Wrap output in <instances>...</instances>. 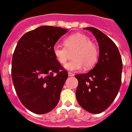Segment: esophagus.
<instances>
[{
  "label": "esophagus",
  "mask_w": 132,
  "mask_h": 132,
  "mask_svg": "<svg viewBox=\"0 0 132 132\" xmlns=\"http://www.w3.org/2000/svg\"><path fill=\"white\" fill-rule=\"evenodd\" d=\"M68 75H69V77H73V76H74L75 75L73 74V73H71V72H69V73H68Z\"/></svg>",
  "instance_id": "1"
}]
</instances>
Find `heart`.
Masks as SVG:
<instances>
[{
    "instance_id": "heart-1",
    "label": "heart",
    "mask_w": 132,
    "mask_h": 132,
    "mask_svg": "<svg viewBox=\"0 0 132 132\" xmlns=\"http://www.w3.org/2000/svg\"><path fill=\"white\" fill-rule=\"evenodd\" d=\"M64 45H55L53 52L58 61L64 64L68 59L69 52L74 51L73 59L65 65L67 69L76 71L84 66L90 68L96 63L98 57V47L87 36L80 34L71 35L64 40Z\"/></svg>"
}]
</instances>
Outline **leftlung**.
<instances>
[{"mask_svg":"<svg viewBox=\"0 0 132 132\" xmlns=\"http://www.w3.org/2000/svg\"><path fill=\"white\" fill-rule=\"evenodd\" d=\"M95 36L99 45V58L95 67L85 74L76 75V98L85 110L99 114L110 106L120 88L122 61L114 42L93 27L85 28Z\"/></svg>","mask_w":132,"mask_h":132,"instance_id":"1","label":"left lung"}]
</instances>
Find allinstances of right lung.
<instances>
[{
    "instance_id": "add662e5",
    "label": "right lung",
    "mask_w": 132,
    "mask_h": 132,
    "mask_svg": "<svg viewBox=\"0 0 132 132\" xmlns=\"http://www.w3.org/2000/svg\"><path fill=\"white\" fill-rule=\"evenodd\" d=\"M67 32L60 27L43 26L28 31L16 45L12 60V82L20 102L35 114L49 112L59 101L68 72L53 49Z\"/></svg>"
}]
</instances>
